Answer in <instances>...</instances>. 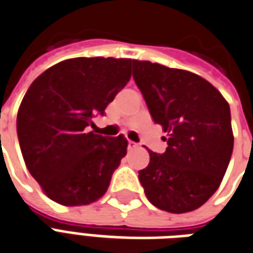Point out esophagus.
Masks as SVG:
<instances>
[{
    "label": "esophagus",
    "instance_id": "esophagus-1",
    "mask_svg": "<svg viewBox=\"0 0 253 253\" xmlns=\"http://www.w3.org/2000/svg\"><path fill=\"white\" fill-rule=\"evenodd\" d=\"M134 148H137V144L129 140V141H128V149H134Z\"/></svg>",
    "mask_w": 253,
    "mask_h": 253
}]
</instances>
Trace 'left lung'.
I'll use <instances>...</instances> for the list:
<instances>
[{
	"label": "left lung",
	"mask_w": 253,
	"mask_h": 253,
	"mask_svg": "<svg viewBox=\"0 0 253 253\" xmlns=\"http://www.w3.org/2000/svg\"><path fill=\"white\" fill-rule=\"evenodd\" d=\"M151 117L169 133L165 154L149 151L139 179L151 204L169 213L198 209L218 189L233 151L229 104L200 75L132 60Z\"/></svg>",
	"instance_id": "obj_1"
}]
</instances>
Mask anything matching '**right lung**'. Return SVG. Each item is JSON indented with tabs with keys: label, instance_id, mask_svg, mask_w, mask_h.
<instances>
[{
	"label": "right lung",
	"instance_id": "obj_1",
	"mask_svg": "<svg viewBox=\"0 0 253 253\" xmlns=\"http://www.w3.org/2000/svg\"><path fill=\"white\" fill-rule=\"evenodd\" d=\"M132 59L74 58L45 70L25 93L17 136L27 169L43 191L64 206H81L106 193L126 155L123 134L86 132L130 79Z\"/></svg>",
	"mask_w": 253,
	"mask_h": 253
}]
</instances>
